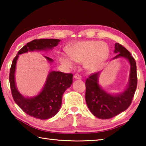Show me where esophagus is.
<instances>
[{"mask_svg":"<svg viewBox=\"0 0 146 146\" xmlns=\"http://www.w3.org/2000/svg\"><path fill=\"white\" fill-rule=\"evenodd\" d=\"M74 78H75V79H81L82 78V76L79 75V74L76 73L75 75H74Z\"/></svg>","mask_w":146,"mask_h":146,"instance_id":"1","label":"esophagus"}]
</instances>
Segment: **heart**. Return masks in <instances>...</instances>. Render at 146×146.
Returning <instances> with one entry per match:
<instances>
[{
  "label": "heart",
  "mask_w": 146,
  "mask_h": 146,
  "mask_svg": "<svg viewBox=\"0 0 146 146\" xmlns=\"http://www.w3.org/2000/svg\"><path fill=\"white\" fill-rule=\"evenodd\" d=\"M70 58L61 56L60 62L68 67H72L73 62H82L84 61V66L90 71L97 70L108 58L110 49L107 44L103 42L94 40L79 42L71 46L68 49Z\"/></svg>",
  "instance_id": "b5f03b06"
}]
</instances>
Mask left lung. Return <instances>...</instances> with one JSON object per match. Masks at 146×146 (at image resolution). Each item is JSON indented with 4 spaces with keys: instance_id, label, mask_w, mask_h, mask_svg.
Instances as JSON below:
<instances>
[{
    "instance_id": "obj_1",
    "label": "left lung",
    "mask_w": 146,
    "mask_h": 146,
    "mask_svg": "<svg viewBox=\"0 0 146 146\" xmlns=\"http://www.w3.org/2000/svg\"><path fill=\"white\" fill-rule=\"evenodd\" d=\"M114 52L118 53L113 59L126 58L130 64L129 80L123 93L111 95L103 90L98 84L99 73H92L86 80V102L90 111L96 117L109 119L124 111L129 107L137 86V66L129 51L119 43L115 45Z\"/></svg>"
}]
</instances>
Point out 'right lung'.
<instances>
[{"mask_svg": "<svg viewBox=\"0 0 146 146\" xmlns=\"http://www.w3.org/2000/svg\"><path fill=\"white\" fill-rule=\"evenodd\" d=\"M60 41L58 39L41 38L35 39L27 43L20 49L14 58L9 71V84L14 101L26 114L40 120L48 119L58 113L61 107L64 93L72 84L73 74L51 71L41 92L36 97L26 98L19 92L15 85V73L17 60L19 55L28 51L52 49L58 45ZM45 57L49 62H53V59L51 58Z\"/></svg>", "mask_w": 146, "mask_h": 146, "instance_id": "right-lung-1", "label": "right lung"}]
</instances>
